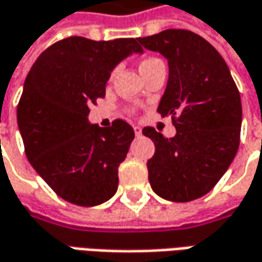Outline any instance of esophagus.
Listing matches in <instances>:
<instances>
[{
    "label": "esophagus",
    "mask_w": 262,
    "mask_h": 262,
    "mask_svg": "<svg viewBox=\"0 0 262 262\" xmlns=\"http://www.w3.org/2000/svg\"><path fill=\"white\" fill-rule=\"evenodd\" d=\"M133 130H135V135L139 138V136H142V127H139V126H135L133 127Z\"/></svg>",
    "instance_id": "1"
}]
</instances>
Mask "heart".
Instances as JSON below:
<instances>
[{"mask_svg":"<svg viewBox=\"0 0 262 262\" xmlns=\"http://www.w3.org/2000/svg\"><path fill=\"white\" fill-rule=\"evenodd\" d=\"M159 62H161V60H158V59H155V58H150V59H146V60H143L139 67L140 74H142V72H145V71L150 68V67H154V65L159 63Z\"/></svg>","mask_w":262,"mask_h":262,"instance_id":"b5f03b06","label":"heart"}]
</instances>
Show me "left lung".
Listing matches in <instances>:
<instances>
[{
	"label": "left lung",
	"instance_id": "1",
	"mask_svg": "<svg viewBox=\"0 0 262 262\" xmlns=\"http://www.w3.org/2000/svg\"><path fill=\"white\" fill-rule=\"evenodd\" d=\"M139 43L168 60L158 113L171 116L177 130L174 138L154 127L142 130L155 143L149 183L165 200L191 202L217 184L238 152L241 95L221 53L202 36L169 29Z\"/></svg>",
	"mask_w": 262,
	"mask_h": 262
}]
</instances>
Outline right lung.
<instances>
[{
    "instance_id": "add662e5",
    "label": "right lung",
    "mask_w": 262,
    "mask_h": 262,
    "mask_svg": "<svg viewBox=\"0 0 262 262\" xmlns=\"http://www.w3.org/2000/svg\"><path fill=\"white\" fill-rule=\"evenodd\" d=\"M133 53L139 39L95 41L74 36L56 41L33 63L17 107L18 130L29 162L69 203L97 206L117 191L119 165L135 138L124 120L100 127L90 105L105 95L113 69Z\"/></svg>"
}]
</instances>
